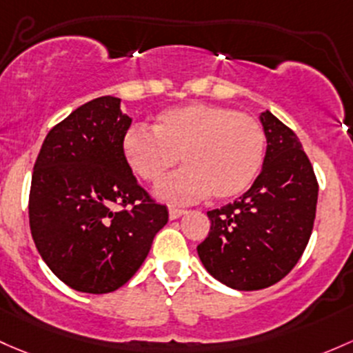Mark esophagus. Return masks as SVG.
<instances>
[{
  "label": "esophagus",
  "mask_w": 353,
  "mask_h": 353,
  "mask_svg": "<svg viewBox=\"0 0 353 353\" xmlns=\"http://www.w3.org/2000/svg\"><path fill=\"white\" fill-rule=\"evenodd\" d=\"M184 213H186V210H181V208H174V206L169 208V216H170V220H177V218L183 216Z\"/></svg>",
  "instance_id": "obj_1"
}]
</instances>
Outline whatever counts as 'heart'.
I'll use <instances>...</instances> for the list:
<instances>
[{
    "mask_svg": "<svg viewBox=\"0 0 353 353\" xmlns=\"http://www.w3.org/2000/svg\"><path fill=\"white\" fill-rule=\"evenodd\" d=\"M150 131L133 127L121 142L127 165L148 184L174 169L179 174L157 189L167 201L205 196L232 199L247 191L265 157V132L255 118L226 106L188 103L161 111Z\"/></svg>",
    "mask_w": 353,
    "mask_h": 353,
    "instance_id": "1",
    "label": "heart"
}]
</instances>
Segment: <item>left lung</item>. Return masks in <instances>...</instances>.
Wrapping results in <instances>:
<instances>
[{
    "label": "left lung",
    "instance_id": "left-lung-1",
    "mask_svg": "<svg viewBox=\"0 0 353 353\" xmlns=\"http://www.w3.org/2000/svg\"><path fill=\"white\" fill-rule=\"evenodd\" d=\"M267 148L252 188L220 210L198 245L203 265L236 291L279 283L298 264L313 230L318 181L301 142L270 111L261 113Z\"/></svg>",
    "mask_w": 353,
    "mask_h": 353
}]
</instances>
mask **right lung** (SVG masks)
<instances>
[{
    "mask_svg": "<svg viewBox=\"0 0 353 353\" xmlns=\"http://www.w3.org/2000/svg\"><path fill=\"white\" fill-rule=\"evenodd\" d=\"M101 96L47 133L33 165L28 216L40 257L64 284L106 294L128 283L169 220L121 152L132 118ZM113 204L132 206L113 212Z\"/></svg>",
    "mask_w": 353,
    "mask_h": 353,
    "instance_id": "add662e5",
    "label": "right lung"
}]
</instances>
